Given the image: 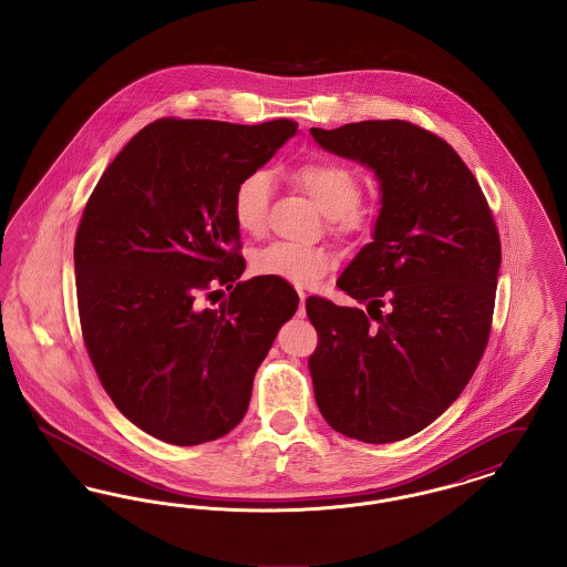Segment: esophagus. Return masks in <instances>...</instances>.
<instances>
[{
  "label": "esophagus",
  "instance_id": "34e87169",
  "mask_svg": "<svg viewBox=\"0 0 567 567\" xmlns=\"http://www.w3.org/2000/svg\"><path fill=\"white\" fill-rule=\"evenodd\" d=\"M306 293L299 291V308H297V317H306Z\"/></svg>",
  "mask_w": 567,
  "mask_h": 567
}]
</instances>
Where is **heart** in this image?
I'll list each match as a JSON object with an SVG mask.
<instances>
[{
  "instance_id": "b5f03b06",
  "label": "heart",
  "mask_w": 567,
  "mask_h": 567,
  "mask_svg": "<svg viewBox=\"0 0 567 567\" xmlns=\"http://www.w3.org/2000/svg\"><path fill=\"white\" fill-rule=\"evenodd\" d=\"M297 185L306 190L324 215L338 220L344 229H359L365 213L357 206L361 185L357 174L342 163L315 159L293 172ZM274 176L270 169H252L238 183L231 197V213L244 234H259L266 227L270 210ZM333 257L321 246L296 243H271L252 252L250 268L259 276L276 278L296 287H312L319 282Z\"/></svg>"
}]
</instances>
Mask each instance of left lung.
<instances>
[{"mask_svg": "<svg viewBox=\"0 0 567 567\" xmlns=\"http://www.w3.org/2000/svg\"><path fill=\"white\" fill-rule=\"evenodd\" d=\"M310 134L370 167L380 189L372 243L338 278L357 306L306 299L319 333L308 361L315 398L336 432L398 442L457 400L485 352L499 234L474 174L437 135L405 121Z\"/></svg>", "mask_w": 567, "mask_h": 567, "instance_id": "1", "label": "left lung"}]
</instances>
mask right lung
<instances>
[{
	"instance_id": "add662e5",
	"label": "right lung",
	"mask_w": 567,
	"mask_h": 567,
	"mask_svg": "<svg viewBox=\"0 0 567 567\" xmlns=\"http://www.w3.org/2000/svg\"><path fill=\"white\" fill-rule=\"evenodd\" d=\"M296 134L287 118H162L125 144L86 202L74 243L84 344L114 405L167 444H204L243 421L255 372L296 315L289 282H240L231 213L238 183ZM218 286L230 299L199 309L196 297Z\"/></svg>"
}]
</instances>
